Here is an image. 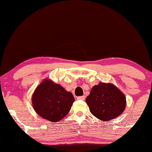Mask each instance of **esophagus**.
<instances>
[{
    "label": "esophagus",
    "mask_w": 152,
    "mask_h": 152,
    "mask_svg": "<svg viewBox=\"0 0 152 152\" xmlns=\"http://www.w3.org/2000/svg\"><path fill=\"white\" fill-rule=\"evenodd\" d=\"M77 99H82V100H84L85 96H79V97H77Z\"/></svg>",
    "instance_id": "34e87169"
}]
</instances>
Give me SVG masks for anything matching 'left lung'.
<instances>
[{"mask_svg":"<svg viewBox=\"0 0 152 152\" xmlns=\"http://www.w3.org/2000/svg\"><path fill=\"white\" fill-rule=\"evenodd\" d=\"M93 115L104 121H109L120 115L126 107L124 95L111 84L99 83L91 89L86 99Z\"/></svg>","mask_w":152,"mask_h":152,"instance_id":"left-lung-1","label":"left lung"}]
</instances>
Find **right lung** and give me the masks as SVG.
Returning <instances> with one entry per match:
<instances>
[{
  "mask_svg": "<svg viewBox=\"0 0 152 152\" xmlns=\"http://www.w3.org/2000/svg\"><path fill=\"white\" fill-rule=\"evenodd\" d=\"M75 99L70 92L49 80L37 87L32 95L35 111L41 117L55 122L68 113Z\"/></svg>",
  "mask_w": 152,
  "mask_h": 152,
  "instance_id": "add662e5",
  "label": "right lung"
}]
</instances>
